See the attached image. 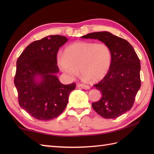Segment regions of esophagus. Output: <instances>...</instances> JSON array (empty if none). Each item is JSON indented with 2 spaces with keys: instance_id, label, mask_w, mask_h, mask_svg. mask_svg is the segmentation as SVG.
<instances>
[{
  "instance_id": "obj_1",
  "label": "esophagus",
  "mask_w": 154,
  "mask_h": 154,
  "mask_svg": "<svg viewBox=\"0 0 154 154\" xmlns=\"http://www.w3.org/2000/svg\"><path fill=\"white\" fill-rule=\"evenodd\" d=\"M77 87L82 88V89H83L85 90H89V89H90V87L89 86L86 85H84V84H79V85H77Z\"/></svg>"
}]
</instances>
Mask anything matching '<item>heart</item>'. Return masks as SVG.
<instances>
[{
  "label": "heart",
  "mask_w": 154,
  "mask_h": 154,
  "mask_svg": "<svg viewBox=\"0 0 154 154\" xmlns=\"http://www.w3.org/2000/svg\"><path fill=\"white\" fill-rule=\"evenodd\" d=\"M111 61L109 47L92 42H75L65 48L64 53L59 51L57 54L59 68L71 79L76 78L80 70L84 79L101 80L109 71Z\"/></svg>",
  "instance_id": "1"
}]
</instances>
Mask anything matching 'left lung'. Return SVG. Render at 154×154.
<instances>
[{
  "mask_svg": "<svg viewBox=\"0 0 154 154\" xmlns=\"http://www.w3.org/2000/svg\"><path fill=\"white\" fill-rule=\"evenodd\" d=\"M81 38L95 39L110 48L112 61L109 71L94 85L102 97L92 106L103 118L115 119L131 109L141 86L139 58L128 42L110 32H93Z\"/></svg>",
  "mask_w": 154,
  "mask_h": 154,
  "instance_id": "8db88e82",
  "label": "left lung"
}]
</instances>
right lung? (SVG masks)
<instances>
[{"label":"right lung","mask_w":154,"mask_h":154,"mask_svg":"<svg viewBox=\"0 0 154 154\" xmlns=\"http://www.w3.org/2000/svg\"><path fill=\"white\" fill-rule=\"evenodd\" d=\"M68 38L51 35L32 42L16 62L14 85L20 107L35 119L50 120L66 107L75 84L63 85L57 76V54Z\"/></svg>","instance_id":"obj_1"}]
</instances>
